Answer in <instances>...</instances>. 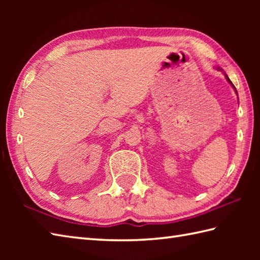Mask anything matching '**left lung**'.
I'll list each match as a JSON object with an SVG mask.
<instances>
[{
    "label": "left lung",
    "mask_w": 260,
    "mask_h": 260,
    "mask_svg": "<svg viewBox=\"0 0 260 260\" xmlns=\"http://www.w3.org/2000/svg\"><path fill=\"white\" fill-rule=\"evenodd\" d=\"M225 78H227V80H228V81L230 82V84H231V85H233V82H231V81H230V79L228 78V76H227V75H225ZM233 86H234V85H233ZM234 88H235V86H234ZM235 89H236V88H235ZM236 92H237V90H236Z\"/></svg>",
    "instance_id": "8db88e82"
}]
</instances>
